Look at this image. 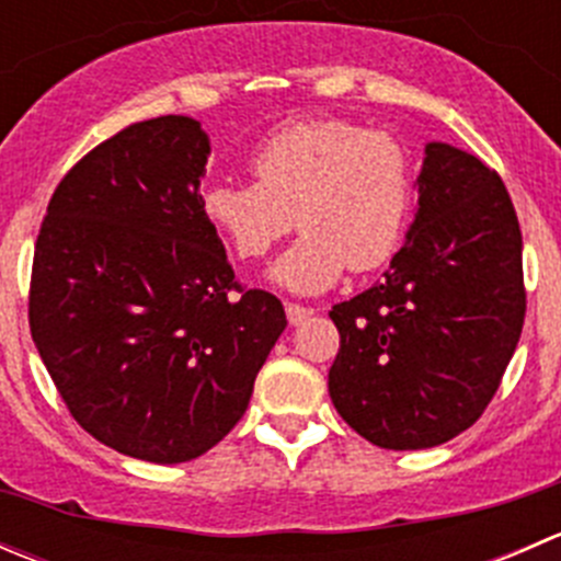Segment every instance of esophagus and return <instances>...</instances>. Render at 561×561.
Returning a JSON list of instances; mask_svg holds the SVG:
<instances>
[{"label":"esophagus","instance_id":"1","mask_svg":"<svg viewBox=\"0 0 561 561\" xmlns=\"http://www.w3.org/2000/svg\"><path fill=\"white\" fill-rule=\"evenodd\" d=\"M285 312H287V320H290V325H298V322H304L307 317L314 314L312 309L301 307V304H285Z\"/></svg>","mask_w":561,"mask_h":561}]
</instances>
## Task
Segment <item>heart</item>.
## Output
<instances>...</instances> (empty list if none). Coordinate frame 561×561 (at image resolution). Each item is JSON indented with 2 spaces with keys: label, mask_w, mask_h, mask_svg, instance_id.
Returning a JSON list of instances; mask_svg holds the SVG:
<instances>
[{
  "label": "heart",
  "mask_w": 561,
  "mask_h": 561,
  "mask_svg": "<svg viewBox=\"0 0 561 561\" xmlns=\"http://www.w3.org/2000/svg\"><path fill=\"white\" fill-rule=\"evenodd\" d=\"M254 181H214L201 211L239 260H260L293 228L274 265L293 293L328 290L350 271H371L399 247L412 201L407 149L382 129L325 116L276 129L249 157Z\"/></svg>",
  "instance_id": "heart-1"
}]
</instances>
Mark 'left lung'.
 <instances>
[{
    "label": "left lung",
    "mask_w": 561,
    "mask_h": 561,
    "mask_svg": "<svg viewBox=\"0 0 561 561\" xmlns=\"http://www.w3.org/2000/svg\"><path fill=\"white\" fill-rule=\"evenodd\" d=\"M417 195L386 279L328 312L339 328L333 407L388 450L467 432L494 399L526 314L522 228L500 173L428 144Z\"/></svg>",
    "instance_id": "obj_1"
}]
</instances>
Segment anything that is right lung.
Segmentation results:
<instances>
[{
	"label": "right lung",
	"instance_id": "add662e5",
	"mask_svg": "<svg viewBox=\"0 0 561 561\" xmlns=\"http://www.w3.org/2000/svg\"><path fill=\"white\" fill-rule=\"evenodd\" d=\"M208 151L190 116L94 146L56 186L32 263V339L61 401L94 439L154 463L203 456L241 421L287 325L203 217Z\"/></svg>",
	"mask_w": 561,
	"mask_h": 561
}]
</instances>
